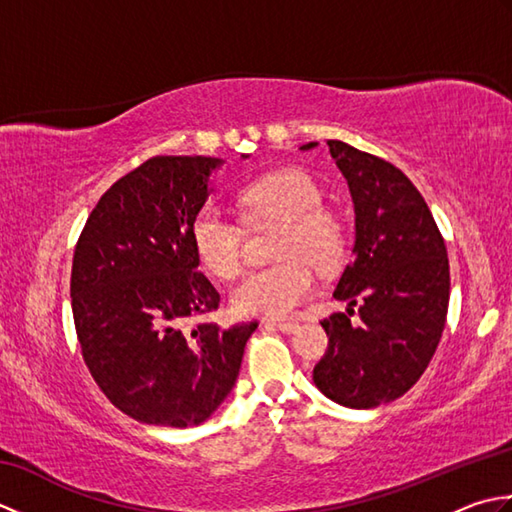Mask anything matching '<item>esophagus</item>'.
Listing matches in <instances>:
<instances>
[{
	"label": "esophagus",
	"instance_id": "obj_1",
	"mask_svg": "<svg viewBox=\"0 0 512 512\" xmlns=\"http://www.w3.org/2000/svg\"><path fill=\"white\" fill-rule=\"evenodd\" d=\"M264 325H266V328H275V330H281L286 334L295 332L299 328V323H295V321H266Z\"/></svg>",
	"mask_w": 512,
	"mask_h": 512
}]
</instances>
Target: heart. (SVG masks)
<instances>
[{"label": "heart", "instance_id": "heart-1", "mask_svg": "<svg viewBox=\"0 0 512 512\" xmlns=\"http://www.w3.org/2000/svg\"><path fill=\"white\" fill-rule=\"evenodd\" d=\"M253 222L281 224L275 257L281 264L250 273L231 303L246 317H286L314 292V268L330 270L343 253L339 222L321 209L323 193L306 171L268 173L242 189L237 198ZM191 244L200 264L217 279H233L242 270L244 233L213 206L195 213Z\"/></svg>", "mask_w": 512, "mask_h": 512}]
</instances>
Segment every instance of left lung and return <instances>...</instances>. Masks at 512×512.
<instances>
[{
  "mask_svg": "<svg viewBox=\"0 0 512 512\" xmlns=\"http://www.w3.org/2000/svg\"><path fill=\"white\" fill-rule=\"evenodd\" d=\"M328 147L352 193L356 239L334 290L347 314L321 321L330 343L312 380L343 407L372 409L416 385L436 354L449 310V257L405 173L341 140ZM356 302L359 321L352 322Z\"/></svg>",
  "mask_w": 512,
  "mask_h": 512,
  "instance_id": "left-lung-1",
  "label": "left lung"
}]
</instances>
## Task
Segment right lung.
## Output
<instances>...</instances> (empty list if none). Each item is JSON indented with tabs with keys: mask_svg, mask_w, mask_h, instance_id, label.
I'll use <instances>...</instances> for the list:
<instances>
[{
	"mask_svg": "<svg viewBox=\"0 0 512 512\" xmlns=\"http://www.w3.org/2000/svg\"><path fill=\"white\" fill-rule=\"evenodd\" d=\"M220 165L209 156L149 158L103 193L74 248L70 297L83 361L112 405L138 422H204L231 394L257 330V321L226 330L189 323L220 306L189 235Z\"/></svg>",
	"mask_w": 512,
	"mask_h": 512,
	"instance_id": "right-lung-1",
	"label": "right lung"
}]
</instances>
